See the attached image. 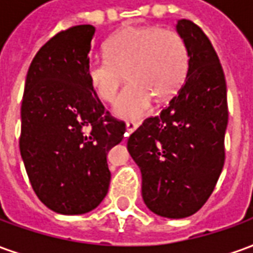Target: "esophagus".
<instances>
[{
	"instance_id": "esophagus-1",
	"label": "esophagus",
	"mask_w": 253,
	"mask_h": 253,
	"mask_svg": "<svg viewBox=\"0 0 253 253\" xmlns=\"http://www.w3.org/2000/svg\"><path fill=\"white\" fill-rule=\"evenodd\" d=\"M138 126H139V123L138 122H134V121H128L126 123V130L128 134H131L132 131H135L138 128Z\"/></svg>"
}]
</instances>
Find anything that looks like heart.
<instances>
[{"label":"heart","mask_w":253,"mask_h":253,"mask_svg":"<svg viewBox=\"0 0 253 253\" xmlns=\"http://www.w3.org/2000/svg\"><path fill=\"white\" fill-rule=\"evenodd\" d=\"M107 57L90 59L86 78L94 93L110 103L123 81L130 80L115 103L122 118L143 116L153 96L167 99L175 94L188 70L186 42L173 30L159 27H128L119 31L105 43Z\"/></svg>","instance_id":"b5f03b06"}]
</instances>
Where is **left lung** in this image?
I'll return each instance as SVG.
<instances>
[{
    "label": "left lung",
    "instance_id": "obj_1",
    "mask_svg": "<svg viewBox=\"0 0 253 253\" xmlns=\"http://www.w3.org/2000/svg\"><path fill=\"white\" fill-rule=\"evenodd\" d=\"M176 30L186 42L188 70L168 107L145 119L127 149L142 173V198L156 214L190 217L211 195L225 161L226 83L217 52L191 20Z\"/></svg>",
    "mask_w": 253,
    "mask_h": 253
}]
</instances>
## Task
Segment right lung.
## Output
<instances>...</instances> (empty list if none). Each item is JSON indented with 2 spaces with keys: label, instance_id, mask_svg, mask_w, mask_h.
<instances>
[{
  "label": "right lung",
  "instance_id": "obj_1",
  "mask_svg": "<svg viewBox=\"0 0 253 253\" xmlns=\"http://www.w3.org/2000/svg\"><path fill=\"white\" fill-rule=\"evenodd\" d=\"M93 25L52 36L32 59L21 101L20 152L42 203L61 214H84L108 192L107 152L126 123L105 111L86 78Z\"/></svg>",
  "mask_w": 253,
  "mask_h": 253
}]
</instances>
